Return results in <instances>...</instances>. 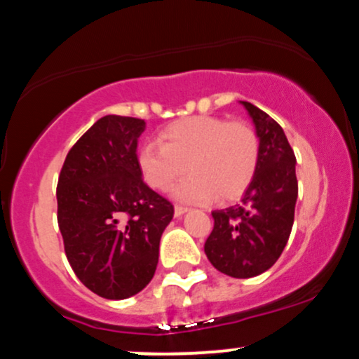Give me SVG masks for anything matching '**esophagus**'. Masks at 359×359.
<instances>
[{
	"instance_id": "34e87169",
	"label": "esophagus",
	"mask_w": 359,
	"mask_h": 359,
	"mask_svg": "<svg viewBox=\"0 0 359 359\" xmlns=\"http://www.w3.org/2000/svg\"><path fill=\"white\" fill-rule=\"evenodd\" d=\"M188 210H190V209H188V207H184V205H175V215H176V217L187 214Z\"/></svg>"
}]
</instances>
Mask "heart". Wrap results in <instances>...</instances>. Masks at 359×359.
<instances>
[{"instance_id":"obj_1","label":"heart","mask_w":359,"mask_h":359,"mask_svg":"<svg viewBox=\"0 0 359 359\" xmlns=\"http://www.w3.org/2000/svg\"><path fill=\"white\" fill-rule=\"evenodd\" d=\"M161 144L138 150V168L150 188L169 191L176 198L205 203L219 198L236 200L248 190L260 161V140L248 123L219 116H191L164 126Z\"/></svg>"}]
</instances>
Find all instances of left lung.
Wrapping results in <instances>:
<instances>
[{
    "label": "left lung",
    "instance_id": "8db88e82",
    "mask_svg": "<svg viewBox=\"0 0 359 359\" xmlns=\"http://www.w3.org/2000/svg\"><path fill=\"white\" fill-rule=\"evenodd\" d=\"M260 138L257 175L240 205L212 212L205 255L219 272L248 279L269 271L283 253L298 198L296 157L284 130L252 102L241 101Z\"/></svg>",
    "mask_w": 359,
    "mask_h": 359
}]
</instances>
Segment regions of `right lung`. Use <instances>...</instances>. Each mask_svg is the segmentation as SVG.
Segmentation results:
<instances>
[{"mask_svg": "<svg viewBox=\"0 0 359 359\" xmlns=\"http://www.w3.org/2000/svg\"><path fill=\"white\" fill-rule=\"evenodd\" d=\"M140 118L107 114L76 140L57 178L65 253L86 287L125 299L152 280L175 207L150 190L138 168Z\"/></svg>", "mask_w": 359, "mask_h": 359, "instance_id": "1", "label": "right lung"}]
</instances>
